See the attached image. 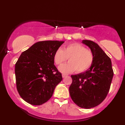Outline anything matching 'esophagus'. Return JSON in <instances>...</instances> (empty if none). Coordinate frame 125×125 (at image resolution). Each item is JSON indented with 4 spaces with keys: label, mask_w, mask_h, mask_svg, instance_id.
<instances>
[{
    "label": "esophagus",
    "mask_w": 125,
    "mask_h": 125,
    "mask_svg": "<svg viewBox=\"0 0 125 125\" xmlns=\"http://www.w3.org/2000/svg\"><path fill=\"white\" fill-rule=\"evenodd\" d=\"M66 76H67V75L65 74H62V78H65V77H66Z\"/></svg>",
    "instance_id": "esophagus-1"
}]
</instances>
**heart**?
<instances>
[{
  "instance_id": "heart-1",
  "label": "heart",
  "mask_w": 125,
  "mask_h": 125,
  "mask_svg": "<svg viewBox=\"0 0 125 125\" xmlns=\"http://www.w3.org/2000/svg\"><path fill=\"white\" fill-rule=\"evenodd\" d=\"M68 59L69 62L60 66V72L69 73L76 70L77 72H83L92 65L93 54L81 44L74 42L65 46L62 50L60 48L57 49L53 56L54 62L58 65L65 62Z\"/></svg>"
}]
</instances>
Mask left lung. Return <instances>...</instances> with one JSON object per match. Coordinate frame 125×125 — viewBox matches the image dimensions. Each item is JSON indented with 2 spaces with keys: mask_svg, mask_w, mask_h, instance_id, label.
I'll list each match as a JSON object with an SVG mask.
<instances>
[{
  "mask_svg": "<svg viewBox=\"0 0 125 125\" xmlns=\"http://www.w3.org/2000/svg\"><path fill=\"white\" fill-rule=\"evenodd\" d=\"M93 54L92 65L84 72L72 75L69 87L72 100L81 108L90 109L100 104L106 97L113 77L112 61L97 43L83 40Z\"/></svg>",
  "mask_w": 125,
  "mask_h": 125,
  "instance_id": "left-lung-1",
  "label": "left lung"
}]
</instances>
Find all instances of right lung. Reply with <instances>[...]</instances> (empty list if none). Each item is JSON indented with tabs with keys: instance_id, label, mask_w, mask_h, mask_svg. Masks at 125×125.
Segmentation results:
<instances>
[{
	"instance_id": "right-lung-1",
	"label": "right lung",
	"mask_w": 125,
	"mask_h": 125,
	"mask_svg": "<svg viewBox=\"0 0 125 125\" xmlns=\"http://www.w3.org/2000/svg\"><path fill=\"white\" fill-rule=\"evenodd\" d=\"M64 41H42L21 54L15 64L17 90L25 101L40 105L52 96L62 80L54 65L53 56Z\"/></svg>"
}]
</instances>
